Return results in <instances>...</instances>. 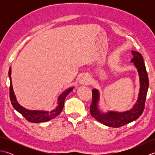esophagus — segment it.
Wrapping results in <instances>:
<instances>
[{
	"mask_svg": "<svg viewBox=\"0 0 155 155\" xmlns=\"http://www.w3.org/2000/svg\"><path fill=\"white\" fill-rule=\"evenodd\" d=\"M91 83L90 78L87 75H83L81 77L79 80L80 84H88Z\"/></svg>",
	"mask_w": 155,
	"mask_h": 155,
	"instance_id": "34e87169",
	"label": "esophagus"
}]
</instances>
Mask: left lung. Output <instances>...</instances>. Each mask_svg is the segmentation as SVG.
I'll use <instances>...</instances> for the list:
<instances>
[{
  "label": "left lung",
  "instance_id": "8db88e82",
  "mask_svg": "<svg viewBox=\"0 0 155 155\" xmlns=\"http://www.w3.org/2000/svg\"><path fill=\"white\" fill-rule=\"evenodd\" d=\"M133 58L130 62L133 63L137 68L139 76L140 89L137 101L130 109L118 112L108 110L104 112L98 106L100 99V93L98 89L94 88L93 93V101L90 106V112L92 117L97 120L99 123L106 125L107 127L118 128L123 125L130 123L139 118L142 114L144 108V104L149 88V78L146 70L145 64L143 61V57L139 52L132 51Z\"/></svg>",
  "mask_w": 155,
  "mask_h": 155
}]
</instances>
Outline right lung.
<instances>
[{
	"label": "right lung",
	"instance_id": "right-lung-1",
	"mask_svg": "<svg viewBox=\"0 0 155 155\" xmlns=\"http://www.w3.org/2000/svg\"><path fill=\"white\" fill-rule=\"evenodd\" d=\"M8 76L10 78V99H11L12 105L15 109L21 113L23 117L28 121L31 123H38L47 122L51 119H53L56 117L60 114L64 107V103L67 95L73 90L74 87L67 88L64 92L59 95L57 98V106L54 109L52 110H30L23 107L20 104L13 91L12 78H11V67H10L8 71Z\"/></svg>",
	"mask_w": 155,
	"mask_h": 155
}]
</instances>
